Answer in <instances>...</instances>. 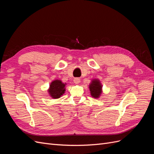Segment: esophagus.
<instances>
[{
  "instance_id": "1",
  "label": "esophagus",
  "mask_w": 154,
  "mask_h": 154,
  "mask_svg": "<svg viewBox=\"0 0 154 154\" xmlns=\"http://www.w3.org/2000/svg\"><path fill=\"white\" fill-rule=\"evenodd\" d=\"M74 83H75V84H76V85H77V84H79V83H80V79L78 78H74Z\"/></svg>"
}]
</instances>
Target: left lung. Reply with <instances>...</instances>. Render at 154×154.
Returning <instances> with one entry per match:
<instances>
[{
  "label": "left lung",
  "mask_w": 154,
  "mask_h": 154,
  "mask_svg": "<svg viewBox=\"0 0 154 154\" xmlns=\"http://www.w3.org/2000/svg\"><path fill=\"white\" fill-rule=\"evenodd\" d=\"M102 84L100 80L98 79H92L91 82L90 83L88 88H89V91L91 95L94 98H99L101 96L103 90H102Z\"/></svg>",
  "instance_id": "1"
}]
</instances>
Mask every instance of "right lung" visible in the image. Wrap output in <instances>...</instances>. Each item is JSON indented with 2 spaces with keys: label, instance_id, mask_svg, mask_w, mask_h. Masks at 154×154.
I'll return each mask as SVG.
<instances>
[{
  "label": "right lung",
  "instance_id": "right-lung-1",
  "mask_svg": "<svg viewBox=\"0 0 154 154\" xmlns=\"http://www.w3.org/2000/svg\"><path fill=\"white\" fill-rule=\"evenodd\" d=\"M67 83H63L60 80H54L50 83L48 90L49 96L53 99L60 98L66 91Z\"/></svg>",
  "mask_w": 154,
  "mask_h": 154
}]
</instances>
